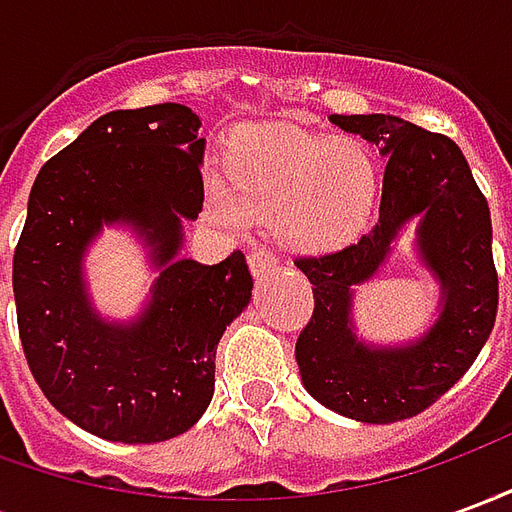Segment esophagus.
<instances>
[{
    "instance_id": "esophagus-1",
    "label": "esophagus",
    "mask_w": 512,
    "mask_h": 512,
    "mask_svg": "<svg viewBox=\"0 0 512 512\" xmlns=\"http://www.w3.org/2000/svg\"><path fill=\"white\" fill-rule=\"evenodd\" d=\"M277 268V255L266 249V246H260L255 249L252 255H249V271H252V277H263L268 271H274Z\"/></svg>"
}]
</instances>
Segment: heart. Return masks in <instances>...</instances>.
<instances>
[{
  "label": "heart",
  "mask_w": 512,
  "mask_h": 512,
  "mask_svg": "<svg viewBox=\"0 0 512 512\" xmlns=\"http://www.w3.org/2000/svg\"><path fill=\"white\" fill-rule=\"evenodd\" d=\"M222 175L205 191L211 222L241 227L246 219H271L279 244L310 257L354 244L381 197V167L370 147L293 123L238 131L224 150Z\"/></svg>",
  "instance_id": "heart-1"
}]
</instances>
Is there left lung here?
<instances>
[{"mask_svg":"<svg viewBox=\"0 0 512 512\" xmlns=\"http://www.w3.org/2000/svg\"><path fill=\"white\" fill-rule=\"evenodd\" d=\"M329 123L367 139L389 161L373 233L343 252L296 260L315 296L296 362L301 384L321 406L389 425L433 406L494 329L491 211L461 147L447 136L392 115H329ZM408 221L418 222V259L440 285V315L408 344H367L355 334L353 293L380 270Z\"/></svg>","mask_w":512,"mask_h":512,"instance_id":"8db88e82","label":"left lung"}]
</instances>
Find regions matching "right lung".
<instances>
[{
	"label": "right lung",
	"instance_id": "right-lung-1",
	"mask_svg": "<svg viewBox=\"0 0 512 512\" xmlns=\"http://www.w3.org/2000/svg\"><path fill=\"white\" fill-rule=\"evenodd\" d=\"M200 117L183 104L117 109L49 158L32 183L13 257L29 370L62 417L98 439H175L213 397L216 345L252 299L246 257H180L202 211ZM104 226H128L159 277L131 322L94 310L83 257Z\"/></svg>",
	"mask_w": 512,
	"mask_h": 512
}]
</instances>
